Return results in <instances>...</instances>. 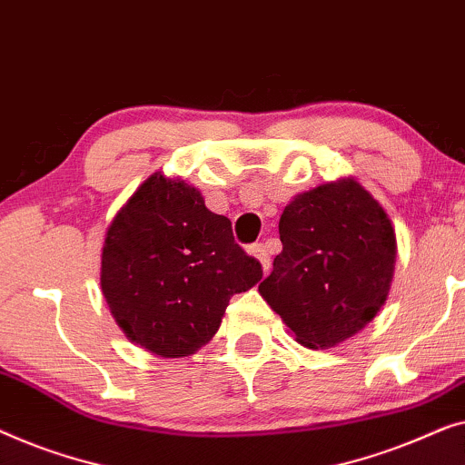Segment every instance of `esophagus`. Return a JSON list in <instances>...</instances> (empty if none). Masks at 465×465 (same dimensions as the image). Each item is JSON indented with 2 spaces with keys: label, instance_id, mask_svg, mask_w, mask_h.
<instances>
[{
  "label": "esophagus",
  "instance_id": "obj_1",
  "mask_svg": "<svg viewBox=\"0 0 465 465\" xmlns=\"http://www.w3.org/2000/svg\"><path fill=\"white\" fill-rule=\"evenodd\" d=\"M248 252H251L252 257H257L261 261V267H263L265 272L270 270L272 261H270V251H267L265 244H261V242H254V244L248 246Z\"/></svg>",
  "mask_w": 465,
  "mask_h": 465
}]
</instances>
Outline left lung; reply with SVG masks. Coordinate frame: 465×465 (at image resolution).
I'll list each match as a JSON object with an SVG mask.
<instances>
[{
    "label": "left lung",
    "mask_w": 465,
    "mask_h": 465,
    "mask_svg": "<svg viewBox=\"0 0 465 465\" xmlns=\"http://www.w3.org/2000/svg\"><path fill=\"white\" fill-rule=\"evenodd\" d=\"M282 252L259 292L307 348H331L377 316L396 263L388 214L356 181L297 195L280 217Z\"/></svg>",
    "instance_id": "8db88e82"
}]
</instances>
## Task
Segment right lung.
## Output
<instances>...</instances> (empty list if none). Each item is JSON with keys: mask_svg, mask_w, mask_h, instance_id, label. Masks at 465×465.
<instances>
[{"mask_svg": "<svg viewBox=\"0 0 465 465\" xmlns=\"http://www.w3.org/2000/svg\"><path fill=\"white\" fill-rule=\"evenodd\" d=\"M263 278L233 240L232 221L198 189L155 173L115 214L103 244L101 289L130 341L152 354H193L230 299Z\"/></svg>", "mask_w": 465, "mask_h": 465, "instance_id": "obj_1", "label": "right lung"}]
</instances>
